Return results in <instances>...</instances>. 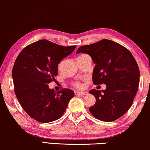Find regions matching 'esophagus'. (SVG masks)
<instances>
[{
  "label": "esophagus",
  "mask_w": 150,
  "mask_h": 150,
  "mask_svg": "<svg viewBox=\"0 0 150 150\" xmlns=\"http://www.w3.org/2000/svg\"><path fill=\"white\" fill-rule=\"evenodd\" d=\"M77 94H80L81 96H85L86 94H88V92L86 91H82V92H78Z\"/></svg>",
  "instance_id": "esophagus-1"
}]
</instances>
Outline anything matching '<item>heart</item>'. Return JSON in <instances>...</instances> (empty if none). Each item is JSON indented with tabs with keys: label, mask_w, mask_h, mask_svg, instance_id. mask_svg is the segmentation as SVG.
<instances>
[{
	"label": "heart",
	"mask_w": 150,
	"mask_h": 150,
	"mask_svg": "<svg viewBox=\"0 0 150 150\" xmlns=\"http://www.w3.org/2000/svg\"><path fill=\"white\" fill-rule=\"evenodd\" d=\"M75 87H77V88H81V85L80 83H75Z\"/></svg>",
	"instance_id": "heart-1"
}]
</instances>
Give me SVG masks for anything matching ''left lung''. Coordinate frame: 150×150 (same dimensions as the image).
<instances>
[{"label":"left lung","instance_id":"1","mask_svg":"<svg viewBox=\"0 0 150 150\" xmlns=\"http://www.w3.org/2000/svg\"><path fill=\"white\" fill-rule=\"evenodd\" d=\"M87 54L95 67L92 73L95 85L104 83L106 89L91 90L96 98L90 113L97 119L111 122L122 116L131 107L138 90L140 73L136 60L128 50L115 42L103 39L77 50Z\"/></svg>","mask_w":150,"mask_h":150}]
</instances>
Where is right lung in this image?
<instances>
[{
  "mask_svg": "<svg viewBox=\"0 0 150 150\" xmlns=\"http://www.w3.org/2000/svg\"><path fill=\"white\" fill-rule=\"evenodd\" d=\"M75 47L43 39L27 46L16 58L12 71L15 93L24 111L37 121L47 123L59 119L74 96L73 90L55 92L47 84L58 75L60 61Z\"/></svg>",
  "mask_w": 150,
  "mask_h": 150,
  "instance_id": "add662e5",
  "label": "right lung"
}]
</instances>
